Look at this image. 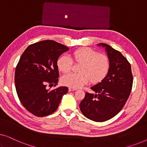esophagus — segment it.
Returning a JSON list of instances; mask_svg holds the SVG:
<instances>
[{
  "mask_svg": "<svg viewBox=\"0 0 147 147\" xmlns=\"http://www.w3.org/2000/svg\"><path fill=\"white\" fill-rule=\"evenodd\" d=\"M68 90H69V92H71V91H76V89H75V88H68Z\"/></svg>",
  "mask_w": 147,
  "mask_h": 147,
  "instance_id": "34e87169",
  "label": "esophagus"
}]
</instances>
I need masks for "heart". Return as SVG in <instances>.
<instances>
[{
    "label": "heart",
    "instance_id": "obj_1",
    "mask_svg": "<svg viewBox=\"0 0 147 147\" xmlns=\"http://www.w3.org/2000/svg\"><path fill=\"white\" fill-rule=\"evenodd\" d=\"M74 62L80 64L78 71L79 74H69L63 76L61 83L72 88H79L87 84H98L107 76L110 70V61L108 56L102 55L90 48H81L71 54ZM58 69L62 73L67 74L71 71L72 61L71 58L63 55L57 61Z\"/></svg>",
    "mask_w": 147,
    "mask_h": 147
}]
</instances>
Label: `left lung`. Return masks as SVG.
Here are the masks:
<instances>
[{
  "instance_id": "1",
  "label": "left lung",
  "mask_w": 147,
  "mask_h": 147,
  "mask_svg": "<svg viewBox=\"0 0 147 147\" xmlns=\"http://www.w3.org/2000/svg\"><path fill=\"white\" fill-rule=\"evenodd\" d=\"M97 46L105 49L110 61V70L102 81L90 88L94 93L86 92L80 108L88 119L104 122L123 108L131 92L133 78L130 64L120 51L106 43Z\"/></svg>"
}]
</instances>
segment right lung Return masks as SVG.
I'll return each instance as SVG.
<instances>
[{
    "instance_id": "right-lung-1",
    "label": "right lung",
    "mask_w": 147,
    "mask_h": 147,
    "mask_svg": "<svg viewBox=\"0 0 147 147\" xmlns=\"http://www.w3.org/2000/svg\"><path fill=\"white\" fill-rule=\"evenodd\" d=\"M69 49L62 44L45 40L30 45L20 57L15 74L16 91L23 106L35 116H46L55 112L67 92L65 86L50 91L46 86L57 85V59Z\"/></svg>"
}]
</instances>
